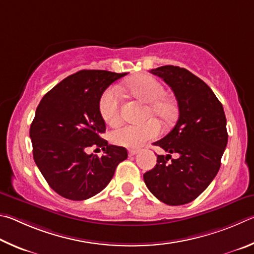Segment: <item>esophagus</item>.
I'll use <instances>...</instances> for the list:
<instances>
[{"label":"esophagus","instance_id":"1","mask_svg":"<svg viewBox=\"0 0 254 254\" xmlns=\"http://www.w3.org/2000/svg\"><path fill=\"white\" fill-rule=\"evenodd\" d=\"M136 154H138V149H128V155L129 156H135Z\"/></svg>","mask_w":254,"mask_h":254}]
</instances>
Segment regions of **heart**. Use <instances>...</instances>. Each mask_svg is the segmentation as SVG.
<instances>
[{
    "instance_id": "1",
    "label": "heart",
    "mask_w": 254,
    "mask_h": 254,
    "mask_svg": "<svg viewBox=\"0 0 254 254\" xmlns=\"http://www.w3.org/2000/svg\"><path fill=\"white\" fill-rule=\"evenodd\" d=\"M127 89L136 99L148 104L146 116H155L162 123L170 124L176 118L177 107L166 98V90L162 83L149 75H139L127 83ZM99 111L102 119L110 126H116L122 120L120 95L117 89L109 88L102 93L99 100ZM161 127L155 119L141 125H126L113 131L111 139L118 146L138 148L148 140L159 135Z\"/></svg>"
}]
</instances>
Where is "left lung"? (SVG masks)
Instances as JSON below:
<instances>
[{
    "instance_id": "8db88e82",
    "label": "left lung",
    "mask_w": 254,
    "mask_h": 254,
    "mask_svg": "<svg viewBox=\"0 0 254 254\" xmlns=\"http://www.w3.org/2000/svg\"><path fill=\"white\" fill-rule=\"evenodd\" d=\"M150 72L172 88L180 116L171 132L154 143L167 155H157L144 181L159 201L183 205L201 195L220 170L228 144L224 109L212 89L189 70L163 65ZM172 153L179 157L172 159Z\"/></svg>"
}]
</instances>
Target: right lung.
Returning a JSON list of instances; mask_svg holds the SVG:
<instances>
[{
	"label": "right lung",
	"instance_id": "add662e5",
	"mask_svg": "<svg viewBox=\"0 0 254 254\" xmlns=\"http://www.w3.org/2000/svg\"><path fill=\"white\" fill-rule=\"evenodd\" d=\"M127 73L81 70L53 87L40 101L30 127L33 158L50 188L62 197L82 201L101 192L116 167L127 158L126 148L108 145L99 111L102 93ZM101 148V158L86 154Z\"/></svg>",
	"mask_w": 254,
	"mask_h": 254
}]
</instances>
